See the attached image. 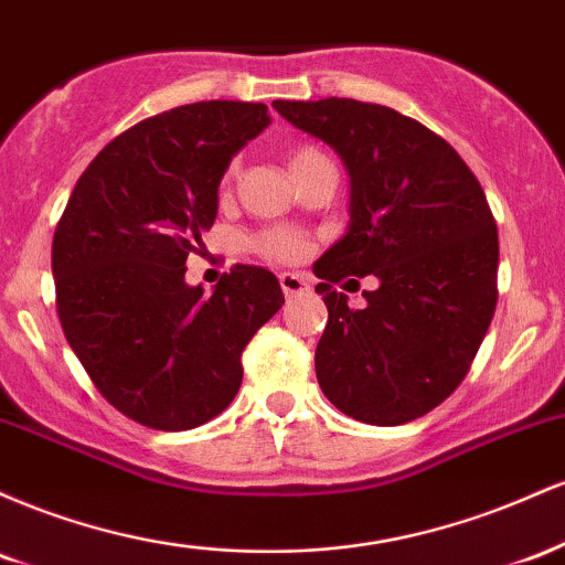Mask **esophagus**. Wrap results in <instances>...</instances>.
<instances>
[{"mask_svg":"<svg viewBox=\"0 0 565 565\" xmlns=\"http://www.w3.org/2000/svg\"><path fill=\"white\" fill-rule=\"evenodd\" d=\"M278 284H281L284 295L287 297H295V295H302V291H308V281H305V276H300V274H281L278 276Z\"/></svg>","mask_w":565,"mask_h":565,"instance_id":"obj_1","label":"esophagus"}]
</instances>
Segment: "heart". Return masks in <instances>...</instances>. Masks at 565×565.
I'll return each instance as SVG.
<instances>
[{
	"label": "heart",
	"mask_w": 565,
	"mask_h": 565,
	"mask_svg": "<svg viewBox=\"0 0 565 565\" xmlns=\"http://www.w3.org/2000/svg\"><path fill=\"white\" fill-rule=\"evenodd\" d=\"M319 161H327V157H323L316 146H295L289 151V170L295 178L302 170H308V167L319 164ZM233 174H236V164H231L228 170H225L223 183H220L223 185V191L225 188H231ZM252 249L270 263H295L302 257L305 238L302 233H297L295 228H265L252 238Z\"/></svg>",
	"instance_id": "b5f03b06"
}]
</instances>
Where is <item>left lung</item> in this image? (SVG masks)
I'll list each match as a JSON object with an SVG mask.
<instances>
[{"label": "left lung", "mask_w": 565, "mask_h": 565, "mask_svg": "<svg viewBox=\"0 0 565 565\" xmlns=\"http://www.w3.org/2000/svg\"><path fill=\"white\" fill-rule=\"evenodd\" d=\"M274 108L350 172V228L313 268L329 310L321 391L359 423H412L457 391L494 319L499 236L483 188L440 135L387 106L327 97ZM369 273L381 287L365 292L366 309H348L333 284Z\"/></svg>", "instance_id": "1"}]
</instances>
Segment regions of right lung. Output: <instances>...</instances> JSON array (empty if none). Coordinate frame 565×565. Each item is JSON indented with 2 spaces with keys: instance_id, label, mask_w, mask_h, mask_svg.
<instances>
[{
  "instance_id": "add662e5",
  "label": "right lung",
  "mask_w": 565,
  "mask_h": 565,
  "mask_svg": "<svg viewBox=\"0 0 565 565\" xmlns=\"http://www.w3.org/2000/svg\"><path fill=\"white\" fill-rule=\"evenodd\" d=\"M270 125L265 103L204 100L142 119L76 180L53 238L57 319L103 398L153 430L210 423L242 387V353L284 291L233 265L212 295L185 260L217 217L233 153Z\"/></svg>"
}]
</instances>
